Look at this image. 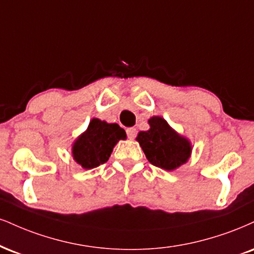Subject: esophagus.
I'll return each instance as SVG.
<instances>
[{
  "mask_svg": "<svg viewBox=\"0 0 254 254\" xmlns=\"http://www.w3.org/2000/svg\"><path fill=\"white\" fill-rule=\"evenodd\" d=\"M127 137H129L130 139H133L136 137V129L135 127H127Z\"/></svg>",
  "mask_w": 254,
  "mask_h": 254,
  "instance_id": "34e87169",
  "label": "esophagus"
}]
</instances>
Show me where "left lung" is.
Listing matches in <instances>:
<instances>
[{
	"label": "left lung",
	"mask_w": 254,
	"mask_h": 254,
	"mask_svg": "<svg viewBox=\"0 0 254 254\" xmlns=\"http://www.w3.org/2000/svg\"><path fill=\"white\" fill-rule=\"evenodd\" d=\"M149 125L150 129L140 131L136 139L151 164L164 170H174L188 161L191 144L186 137L179 135L158 116L149 119Z\"/></svg>",
	"instance_id": "left-lung-1"
}]
</instances>
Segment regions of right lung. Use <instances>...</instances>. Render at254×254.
<instances>
[{
	"label": "right lung",
	"mask_w": 254,
	"mask_h": 254,
	"mask_svg": "<svg viewBox=\"0 0 254 254\" xmlns=\"http://www.w3.org/2000/svg\"><path fill=\"white\" fill-rule=\"evenodd\" d=\"M125 138L127 133L118 124L93 118L87 130L73 143L72 156L84 169H92L105 163L118 140Z\"/></svg>",
	"instance_id": "obj_1"
}]
</instances>
